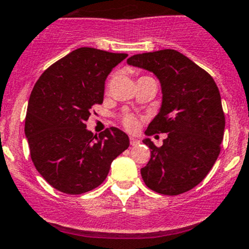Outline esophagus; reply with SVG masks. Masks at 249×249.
I'll return each mask as SVG.
<instances>
[{"label": "esophagus", "mask_w": 249, "mask_h": 249, "mask_svg": "<svg viewBox=\"0 0 249 249\" xmlns=\"http://www.w3.org/2000/svg\"><path fill=\"white\" fill-rule=\"evenodd\" d=\"M130 144L131 145L140 144V140H137V138H135V137H130Z\"/></svg>", "instance_id": "1"}]
</instances>
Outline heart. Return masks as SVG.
I'll return each instance as SVG.
<instances>
[{"instance_id":"1","label":"heart","mask_w":249,"mask_h":249,"mask_svg":"<svg viewBox=\"0 0 249 249\" xmlns=\"http://www.w3.org/2000/svg\"><path fill=\"white\" fill-rule=\"evenodd\" d=\"M123 124L126 129L133 130L137 126V119L135 117L131 116V114H126V116L123 117Z\"/></svg>"}]
</instances>
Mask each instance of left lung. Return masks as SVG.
<instances>
[{"instance_id":"left-lung-1","label":"left lung","mask_w":249,"mask_h":249,"mask_svg":"<svg viewBox=\"0 0 249 249\" xmlns=\"http://www.w3.org/2000/svg\"><path fill=\"white\" fill-rule=\"evenodd\" d=\"M127 64L153 72L161 85L159 113L145 135L167 133L158 148L150 138V160L141 169L143 181L161 195L177 196L197 186L221 151L224 119L221 94L213 78L175 50L131 56Z\"/></svg>"}]
</instances>
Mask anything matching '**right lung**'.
<instances>
[{
	"mask_svg": "<svg viewBox=\"0 0 249 249\" xmlns=\"http://www.w3.org/2000/svg\"><path fill=\"white\" fill-rule=\"evenodd\" d=\"M126 53L74 50L49 67L28 101L25 135L36 171L56 190L81 195L104 182L111 163L130 145L125 132L109 127L99 136L86 122L103 104L105 81Z\"/></svg>",
	"mask_w": 249,
	"mask_h": 249,
	"instance_id": "obj_1",
	"label": "right lung"
}]
</instances>
